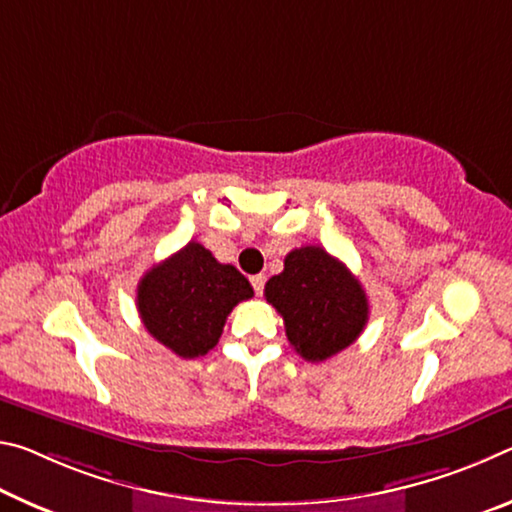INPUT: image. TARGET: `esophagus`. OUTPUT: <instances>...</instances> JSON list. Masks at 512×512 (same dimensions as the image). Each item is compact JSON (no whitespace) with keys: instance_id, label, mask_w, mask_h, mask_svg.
<instances>
[{"instance_id":"1","label":"esophagus","mask_w":512,"mask_h":512,"mask_svg":"<svg viewBox=\"0 0 512 512\" xmlns=\"http://www.w3.org/2000/svg\"><path fill=\"white\" fill-rule=\"evenodd\" d=\"M265 274H254L251 276V286H254V290H256V295H263V290H265Z\"/></svg>"}]
</instances>
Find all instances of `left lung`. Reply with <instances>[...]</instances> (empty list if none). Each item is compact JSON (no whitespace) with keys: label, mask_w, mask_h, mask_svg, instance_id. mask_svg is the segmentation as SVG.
I'll list each match as a JSON object with an SVG mask.
<instances>
[{"label":"left lung","mask_w":512,"mask_h":512,"mask_svg":"<svg viewBox=\"0 0 512 512\" xmlns=\"http://www.w3.org/2000/svg\"><path fill=\"white\" fill-rule=\"evenodd\" d=\"M265 299L279 311L290 345L322 363L363 333L370 304L349 267L322 247L292 249L283 272L265 283Z\"/></svg>","instance_id":"1"}]
</instances>
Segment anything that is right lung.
Wrapping results in <instances>:
<instances>
[{"instance_id":"add662e5","label":"right lung","mask_w":512,"mask_h":512,"mask_svg":"<svg viewBox=\"0 0 512 512\" xmlns=\"http://www.w3.org/2000/svg\"><path fill=\"white\" fill-rule=\"evenodd\" d=\"M254 288L233 265H222L199 242L154 265L138 283V313L145 329L181 358H197L220 340L233 306Z\"/></svg>"}]
</instances>
